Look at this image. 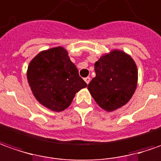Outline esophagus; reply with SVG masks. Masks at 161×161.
Returning a JSON list of instances; mask_svg holds the SVG:
<instances>
[{
  "mask_svg": "<svg viewBox=\"0 0 161 161\" xmlns=\"http://www.w3.org/2000/svg\"><path fill=\"white\" fill-rule=\"evenodd\" d=\"M85 83H86V84L88 85V84L90 83V81H91V78H90L89 76H87V77H85Z\"/></svg>",
  "mask_w": 161,
  "mask_h": 161,
  "instance_id": "34e87169",
  "label": "esophagus"
}]
</instances>
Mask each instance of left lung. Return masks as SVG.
Listing matches in <instances>:
<instances>
[{"mask_svg": "<svg viewBox=\"0 0 161 161\" xmlns=\"http://www.w3.org/2000/svg\"><path fill=\"white\" fill-rule=\"evenodd\" d=\"M96 76L88 85L96 103L106 111L120 108L131 99L137 84V69L133 59L114 50L94 64Z\"/></svg>", "mask_w": 161, "mask_h": 161, "instance_id": "1", "label": "left lung"}]
</instances>
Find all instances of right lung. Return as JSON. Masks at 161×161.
I'll return each mask as SVG.
<instances>
[{
    "label": "right lung",
    "instance_id": "add662e5",
    "mask_svg": "<svg viewBox=\"0 0 161 161\" xmlns=\"http://www.w3.org/2000/svg\"><path fill=\"white\" fill-rule=\"evenodd\" d=\"M27 78L37 100L56 112L69 108L76 92L87 86L62 47L40 52L33 58Z\"/></svg>",
    "mask_w": 161,
    "mask_h": 161
}]
</instances>
